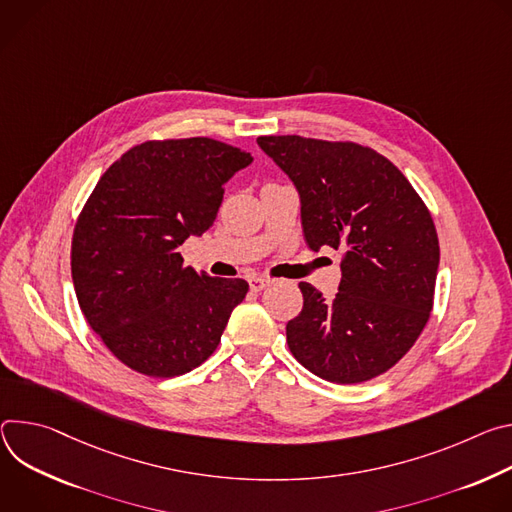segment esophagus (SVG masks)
I'll return each mask as SVG.
<instances>
[{
  "instance_id": "34e87169",
  "label": "esophagus",
  "mask_w": 512,
  "mask_h": 512,
  "mask_svg": "<svg viewBox=\"0 0 512 512\" xmlns=\"http://www.w3.org/2000/svg\"><path fill=\"white\" fill-rule=\"evenodd\" d=\"M270 285V278H266V276H252L250 278V289L252 291H262V289H266Z\"/></svg>"
}]
</instances>
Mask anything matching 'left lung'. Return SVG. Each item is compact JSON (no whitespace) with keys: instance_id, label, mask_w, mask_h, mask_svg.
<instances>
[{"instance_id":"1","label":"left lung","mask_w":512,"mask_h":512,"mask_svg":"<svg viewBox=\"0 0 512 512\" xmlns=\"http://www.w3.org/2000/svg\"><path fill=\"white\" fill-rule=\"evenodd\" d=\"M295 185L305 242L346 250L337 295L299 282L301 313L287 323L293 356L335 384L370 380L417 342L439 268L433 219L388 158L350 142L260 136Z\"/></svg>"}]
</instances>
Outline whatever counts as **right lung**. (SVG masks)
<instances>
[{"label": "right lung", "mask_w": 512, "mask_h": 512, "mask_svg": "<svg viewBox=\"0 0 512 512\" xmlns=\"http://www.w3.org/2000/svg\"><path fill=\"white\" fill-rule=\"evenodd\" d=\"M252 160L211 138L144 142L95 185L73 234V285L87 323L128 368L173 378L215 352L248 282L183 268L179 246L209 230L223 185Z\"/></svg>", "instance_id": "1"}]
</instances>
